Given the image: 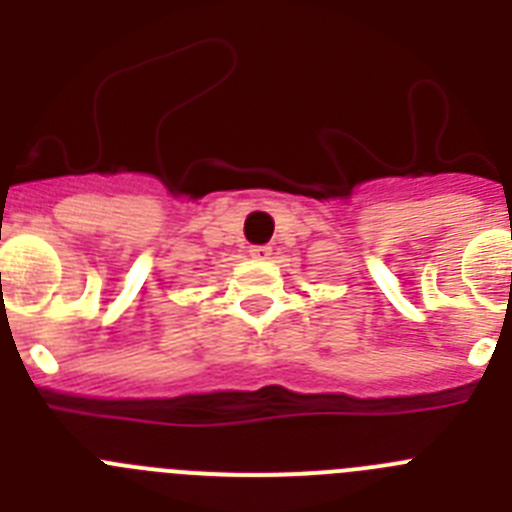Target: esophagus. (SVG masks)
<instances>
[{
    "label": "esophagus",
    "instance_id": "1",
    "mask_svg": "<svg viewBox=\"0 0 512 512\" xmlns=\"http://www.w3.org/2000/svg\"><path fill=\"white\" fill-rule=\"evenodd\" d=\"M251 256L253 259H269L271 246H251Z\"/></svg>",
    "mask_w": 512,
    "mask_h": 512
}]
</instances>
